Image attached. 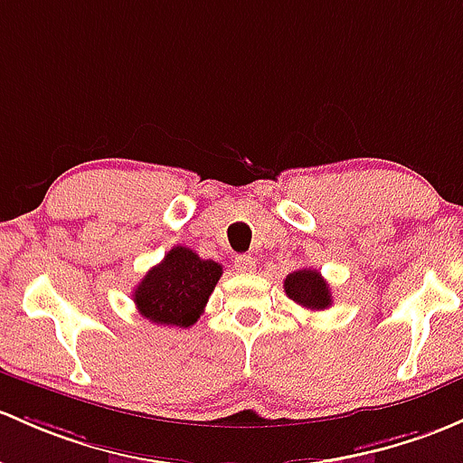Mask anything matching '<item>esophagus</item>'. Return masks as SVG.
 Here are the masks:
<instances>
[{
	"instance_id": "obj_1",
	"label": "esophagus",
	"mask_w": 463,
	"mask_h": 463,
	"mask_svg": "<svg viewBox=\"0 0 463 463\" xmlns=\"http://www.w3.org/2000/svg\"><path fill=\"white\" fill-rule=\"evenodd\" d=\"M235 270H240V272H252V270H255V257H250V255L235 257Z\"/></svg>"
}]
</instances>
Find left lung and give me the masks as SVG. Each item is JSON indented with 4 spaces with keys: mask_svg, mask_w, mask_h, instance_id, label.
<instances>
[{
    "mask_svg": "<svg viewBox=\"0 0 463 463\" xmlns=\"http://www.w3.org/2000/svg\"><path fill=\"white\" fill-rule=\"evenodd\" d=\"M284 290L290 299L308 310H324L333 304L330 286L324 277L313 269H301L290 272L284 279Z\"/></svg>",
    "mask_w": 463,
    "mask_h": 463,
    "instance_id": "1",
    "label": "left lung"
}]
</instances>
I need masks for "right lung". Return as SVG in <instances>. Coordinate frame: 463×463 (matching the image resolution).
<instances>
[{"mask_svg": "<svg viewBox=\"0 0 463 463\" xmlns=\"http://www.w3.org/2000/svg\"><path fill=\"white\" fill-rule=\"evenodd\" d=\"M219 277L222 266L217 261L202 260L186 246H175L139 281L133 293L135 306L153 324L188 328L206 308Z\"/></svg>", "mask_w": 463, "mask_h": 463, "instance_id": "obj_1", "label": "right lung"}]
</instances>
